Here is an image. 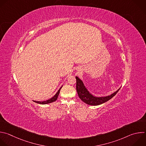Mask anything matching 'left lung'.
<instances>
[{"mask_svg": "<svg viewBox=\"0 0 146 146\" xmlns=\"http://www.w3.org/2000/svg\"><path fill=\"white\" fill-rule=\"evenodd\" d=\"M76 90L79 96L80 99L85 103L90 105V106H98L104 103L110 99H111L113 96H115L118 91L120 90L119 89L117 91L111 94L110 96H108L106 97H94L92 94H91L88 90L85 87L82 81L78 77H76Z\"/></svg>", "mask_w": 146, "mask_h": 146, "instance_id": "obj_1", "label": "left lung"}]
</instances>
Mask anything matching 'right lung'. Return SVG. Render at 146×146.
I'll use <instances>...</instances> for the list:
<instances>
[{"mask_svg":"<svg viewBox=\"0 0 146 146\" xmlns=\"http://www.w3.org/2000/svg\"><path fill=\"white\" fill-rule=\"evenodd\" d=\"M62 87L60 88V89L58 90V91L57 92V93L52 98H51L49 100H47L46 101H44V102H36V101H34V102L36 103H38V104H48V103H53L55 101L57 100V98H58V96L59 95V93H60V90L61 89Z\"/></svg>","mask_w":146,"mask_h":146,"instance_id":"1","label":"right lung"}]
</instances>
